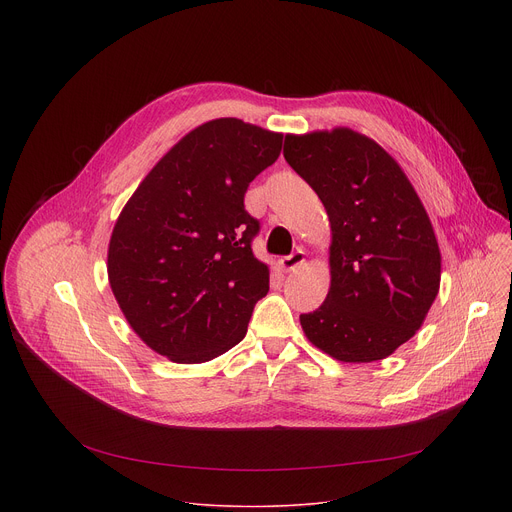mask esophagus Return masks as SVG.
I'll return each instance as SVG.
<instances>
[{
	"instance_id": "1",
	"label": "esophagus",
	"mask_w": 512,
	"mask_h": 512,
	"mask_svg": "<svg viewBox=\"0 0 512 512\" xmlns=\"http://www.w3.org/2000/svg\"><path fill=\"white\" fill-rule=\"evenodd\" d=\"M304 261H306L304 251H294V253L287 255V257H281L279 265H281L283 271H296L300 265H304Z\"/></svg>"
}]
</instances>
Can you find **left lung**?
<instances>
[{"label":"left lung","mask_w":512,"mask_h":512,"mask_svg":"<svg viewBox=\"0 0 512 512\" xmlns=\"http://www.w3.org/2000/svg\"><path fill=\"white\" fill-rule=\"evenodd\" d=\"M283 156L332 227L330 291L300 316L308 340L342 362L387 358L440 289V247L417 192L377 141L352 129L285 135Z\"/></svg>","instance_id":"1"}]
</instances>
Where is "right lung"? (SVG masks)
<instances>
[{"label":"right lung","mask_w":512,"mask_h":512,"mask_svg":"<svg viewBox=\"0 0 512 512\" xmlns=\"http://www.w3.org/2000/svg\"><path fill=\"white\" fill-rule=\"evenodd\" d=\"M281 141L235 117L208 121L174 145L121 210L109 283L152 350L196 364L245 338L269 291V269L251 249L261 225L245 210V192L279 158Z\"/></svg>","instance_id":"1"}]
</instances>
